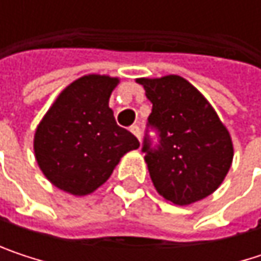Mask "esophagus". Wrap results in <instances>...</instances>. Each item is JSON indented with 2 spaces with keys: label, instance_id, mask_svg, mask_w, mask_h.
<instances>
[{
  "label": "esophagus",
  "instance_id": "34e87169",
  "mask_svg": "<svg viewBox=\"0 0 261 261\" xmlns=\"http://www.w3.org/2000/svg\"><path fill=\"white\" fill-rule=\"evenodd\" d=\"M130 131L134 134V136H136V137H137V139H139V140H140V128H139L137 125H131Z\"/></svg>",
  "mask_w": 261,
  "mask_h": 261
}]
</instances>
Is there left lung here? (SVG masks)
Returning <instances> with one entry per match:
<instances>
[{
    "mask_svg": "<svg viewBox=\"0 0 261 261\" xmlns=\"http://www.w3.org/2000/svg\"><path fill=\"white\" fill-rule=\"evenodd\" d=\"M152 102L148 125L159 145L145 137L142 151L155 190L175 205L212 195L227 177L233 142L202 93L180 75L136 80Z\"/></svg>",
    "mask_w": 261,
    "mask_h": 261,
    "instance_id": "8db88e82",
    "label": "left lung"
}]
</instances>
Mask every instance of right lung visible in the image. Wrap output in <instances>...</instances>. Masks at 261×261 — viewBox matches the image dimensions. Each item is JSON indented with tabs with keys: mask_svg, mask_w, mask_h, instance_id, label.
I'll return each instance as SVG.
<instances>
[{
	"mask_svg": "<svg viewBox=\"0 0 261 261\" xmlns=\"http://www.w3.org/2000/svg\"><path fill=\"white\" fill-rule=\"evenodd\" d=\"M119 79L84 75L57 96L34 133V155L43 175L75 196L109 180L139 140L115 121L109 99Z\"/></svg>",
	"mask_w": 261,
	"mask_h": 261,
	"instance_id": "add662e5",
	"label": "right lung"
}]
</instances>
